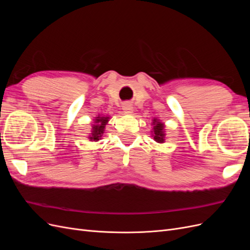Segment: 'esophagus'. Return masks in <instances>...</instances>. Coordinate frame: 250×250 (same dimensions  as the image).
<instances>
[{
  "label": "esophagus",
  "mask_w": 250,
  "mask_h": 250,
  "mask_svg": "<svg viewBox=\"0 0 250 250\" xmlns=\"http://www.w3.org/2000/svg\"><path fill=\"white\" fill-rule=\"evenodd\" d=\"M123 109H124V111H125V112H127V113H132V111H133V107H132L131 103H129V102H125V103L123 104Z\"/></svg>",
  "instance_id": "1"
}]
</instances>
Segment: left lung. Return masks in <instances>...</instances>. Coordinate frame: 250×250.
<instances>
[{
	"label": "left lung",
	"mask_w": 250,
	"mask_h": 250,
	"mask_svg": "<svg viewBox=\"0 0 250 250\" xmlns=\"http://www.w3.org/2000/svg\"><path fill=\"white\" fill-rule=\"evenodd\" d=\"M153 133H154V140L158 143H164V138H165V133H164V124H162L158 121H155L153 122Z\"/></svg>",
	"instance_id": "left-lung-1"
}]
</instances>
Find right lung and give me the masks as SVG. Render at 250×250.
I'll return each mask as SVG.
<instances>
[{"label":"right lung","instance_id":"obj_1","mask_svg":"<svg viewBox=\"0 0 250 250\" xmlns=\"http://www.w3.org/2000/svg\"><path fill=\"white\" fill-rule=\"evenodd\" d=\"M108 122V118L103 117L100 118L98 117L95 121V123H97L96 125H93V132H92V137H89L90 140L94 141H98L99 138H101V134L104 132V128L106 123Z\"/></svg>","mask_w":250,"mask_h":250}]
</instances>
